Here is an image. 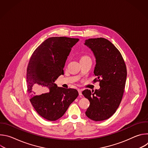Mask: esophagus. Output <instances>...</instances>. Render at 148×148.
<instances>
[{
	"mask_svg": "<svg viewBox=\"0 0 148 148\" xmlns=\"http://www.w3.org/2000/svg\"><path fill=\"white\" fill-rule=\"evenodd\" d=\"M78 93H79V96H81V95H82V90L79 89V90H78Z\"/></svg>",
	"mask_w": 148,
	"mask_h": 148,
	"instance_id": "1",
	"label": "esophagus"
}]
</instances>
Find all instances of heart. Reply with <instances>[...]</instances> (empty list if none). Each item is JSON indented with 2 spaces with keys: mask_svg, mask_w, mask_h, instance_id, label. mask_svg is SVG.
I'll list each match as a JSON object with an SVG mask.
<instances>
[{
  "mask_svg": "<svg viewBox=\"0 0 148 148\" xmlns=\"http://www.w3.org/2000/svg\"><path fill=\"white\" fill-rule=\"evenodd\" d=\"M90 57L87 56V55H82L81 57V58H80V60H84V59H86V58H89Z\"/></svg>",
  "mask_w": 148,
  "mask_h": 148,
  "instance_id": "heart-1",
  "label": "heart"
}]
</instances>
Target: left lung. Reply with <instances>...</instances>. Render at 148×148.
I'll return each instance as SVG.
<instances>
[{"label": "left lung", "mask_w": 148, "mask_h": 148, "mask_svg": "<svg viewBox=\"0 0 148 148\" xmlns=\"http://www.w3.org/2000/svg\"><path fill=\"white\" fill-rule=\"evenodd\" d=\"M85 45L95 57L94 75L97 77L94 81L99 82L100 86L95 91H82L90 102L86 114L93 121H103L110 118L119 106L127 75L126 67L119 51L107 39L90 38L86 40Z\"/></svg>", "instance_id": "1"}]
</instances>
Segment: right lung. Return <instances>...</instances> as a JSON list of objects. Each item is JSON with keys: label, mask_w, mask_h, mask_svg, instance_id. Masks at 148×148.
Instances as JSON below:
<instances>
[{"label": "right lung", "mask_w": 148, "mask_h": 148, "mask_svg": "<svg viewBox=\"0 0 148 148\" xmlns=\"http://www.w3.org/2000/svg\"><path fill=\"white\" fill-rule=\"evenodd\" d=\"M78 40L67 37H50L30 57L27 69V92L36 112L47 120L60 118L78 95L77 90L58 87L54 83L60 75L64 74L67 57ZM47 89L49 91L45 92Z\"/></svg>", "instance_id": "right-lung-1"}]
</instances>
